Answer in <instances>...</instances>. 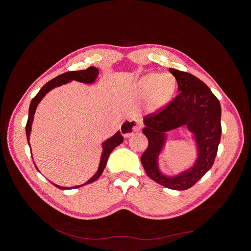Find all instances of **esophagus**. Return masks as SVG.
Wrapping results in <instances>:
<instances>
[{
  "label": "esophagus",
  "mask_w": 251,
  "mask_h": 251,
  "mask_svg": "<svg viewBox=\"0 0 251 251\" xmlns=\"http://www.w3.org/2000/svg\"><path fill=\"white\" fill-rule=\"evenodd\" d=\"M141 129V122L139 119L133 118L122 123L121 125V133L124 137H129L133 132L139 131Z\"/></svg>",
  "instance_id": "esophagus-1"
}]
</instances>
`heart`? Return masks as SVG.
<instances>
[{"label": "heart", "instance_id": "b5f03b06", "mask_svg": "<svg viewBox=\"0 0 251 251\" xmlns=\"http://www.w3.org/2000/svg\"><path fill=\"white\" fill-rule=\"evenodd\" d=\"M177 87L176 78L171 73H149L140 78L137 84L138 94L148 97L149 107L157 110L173 97Z\"/></svg>", "mask_w": 251, "mask_h": 251}]
</instances>
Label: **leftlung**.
Segmentation results:
<instances>
[{
  "mask_svg": "<svg viewBox=\"0 0 251 251\" xmlns=\"http://www.w3.org/2000/svg\"><path fill=\"white\" fill-rule=\"evenodd\" d=\"M178 83L179 94L159 113L144 117L143 134L149 147L141 155L148 176L161 185L186 190L212 168L221 140V104L205 83L194 75L170 68ZM185 125L195 134L199 155L196 165L180 176L169 177L159 172L157 156L165 141V132Z\"/></svg>",
  "mask_w": 251,
  "mask_h": 251,
  "instance_id": "1",
  "label": "left lung"
}]
</instances>
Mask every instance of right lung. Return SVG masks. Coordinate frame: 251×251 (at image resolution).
Returning a JSON list of instances; mask_svg holds the SVG:
<instances>
[{
  "label": "right lung",
  "mask_w": 251,
  "mask_h": 251,
  "mask_svg": "<svg viewBox=\"0 0 251 251\" xmlns=\"http://www.w3.org/2000/svg\"><path fill=\"white\" fill-rule=\"evenodd\" d=\"M98 75H99V70L96 67H88L86 70L69 71V72L63 73V74L57 76L56 78L51 79V80L49 81L48 83H46L42 87V89L38 91V94L32 99L31 102H30V105H29L28 120H27V123H26V127H25L26 137H27L28 144H29V135H30V131H31V125H32V121H33V117H34V113H35L36 107H37V104L39 103V101H41L44 99V97L48 94V92L50 90H51L52 88H55L57 86H60L62 84L68 83L71 80H76V81L83 82V83H92V82H95ZM123 139L124 138H123L122 134L120 133V131H118V132L115 135H113L111 138L107 139L102 143L103 151H102V153H101V156H100V167H99L98 172L95 174V176H92L87 182L82 184V185L74 186V187H70V188L69 187H62V186L56 185V184H54V185L56 187L60 188V189H71V188L81 187V186L85 185V184H88V183H91V182L96 181L101 175L102 171H103V169L105 167V164H107V161H108V157H109L110 153L112 152V151L116 147H118L119 144L123 142Z\"/></svg>",
  "instance_id": "add662e5"
}]
</instances>
